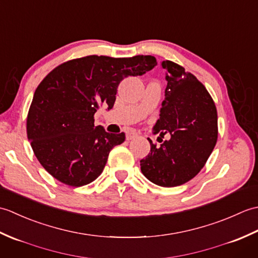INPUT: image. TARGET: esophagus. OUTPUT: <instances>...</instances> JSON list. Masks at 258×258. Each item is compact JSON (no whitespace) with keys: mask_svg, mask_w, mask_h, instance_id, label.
I'll return each instance as SVG.
<instances>
[{"mask_svg":"<svg viewBox=\"0 0 258 258\" xmlns=\"http://www.w3.org/2000/svg\"><path fill=\"white\" fill-rule=\"evenodd\" d=\"M136 136H138V133L133 132V131H130V132L126 133V140H127V141L133 140V139L136 138Z\"/></svg>","mask_w":258,"mask_h":258,"instance_id":"34e87169","label":"esophagus"}]
</instances>
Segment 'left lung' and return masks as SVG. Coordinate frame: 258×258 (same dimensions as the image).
<instances>
[{
	"label": "left lung",
	"instance_id": "left-lung-1",
	"mask_svg": "<svg viewBox=\"0 0 258 258\" xmlns=\"http://www.w3.org/2000/svg\"><path fill=\"white\" fill-rule=\"evenodd\" d=\"M167 86L154 133L171 134L141 160V171L156 185L174 187L200 173L217 141V111L205 86L172 61H163Z\"/></svg>",
	"mask_w": 258,
	"mask_h": 258
}]
</instances>
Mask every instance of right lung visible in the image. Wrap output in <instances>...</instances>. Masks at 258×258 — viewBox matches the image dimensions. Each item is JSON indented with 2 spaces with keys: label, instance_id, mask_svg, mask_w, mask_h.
<instances>
[{
  "label": "right lung",
  "instance_id": "1",
  "mask_svg": "<svg viewBox=\"0 0 258 258\" xmlns=\"http://www.w3.org/2000/svg\"><path fill=\"white\" fill-rule=\"evenodd\" d=\"M152 55H90L58 65L35 90L26 118L27 139L41 165L63 184L79 187L103 172L125 134L94 125L96 109H111L120 81L156 67Z\"/></svg>",
  "mask_w": 258,
  "mask_h": 258
}]
</instances>
